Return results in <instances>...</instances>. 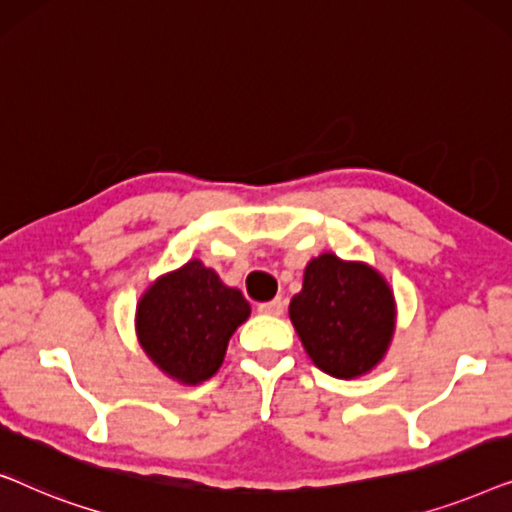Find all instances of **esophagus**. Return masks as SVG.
I'll return each mask as SVG.
<instances>
[{"label":"esophagus","instance_id":"34e87169","mask_svg":"<svg viewBox=\"0 0 512 512\" xmlns=\"http://www.w3.org/2000/svg\"><path fill=\"white\" fill-rule=\"evenodd\" d=\"M258 312L270 314V317H279V314L284 312V300L275 298V300H268V303H261L258 305Z\"/></svg>","mask_w":512,"mask_h":512}]
</instances>
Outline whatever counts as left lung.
<instances>
[{
    "instance_id": "8db88e82",
    "label": "left lung",
    "mask_w": 512,
    "mask_h": 512,
    "mask_svg": "<svg viewBox=\"0 0 512 512\" xmlns=\"http://www.w3.org/2000/svg\"><path fill=\"white\" fill-rule=\"evenodd\" d=\"M289 317L314 366L338 380H356L389 352L396 298L373 265L324 251L305 265Z\"/></svg>"
}]
</instances>
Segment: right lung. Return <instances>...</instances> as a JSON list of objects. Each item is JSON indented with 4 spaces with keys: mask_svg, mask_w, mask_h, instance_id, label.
I'll use <instances>...</instances> for the list:
<instances>
[{
    "mask_svg": "<svg viewBox=\"0 0 512 512\" xmlns=\"http://www.w3.org/2000/svg\"><path fill=\"white\" fill-rule=\"evenodd\" d=\"M240 289L226 286L200 258L165 272L137 300L135 333L153 366L195 387L216 375L228 342L249 319Z\"/></svg>",
    "mask_w": 512,
    "mask_h": 512,
    "instance_id": "1",
    "label": "right lung"
}]
</instances>
